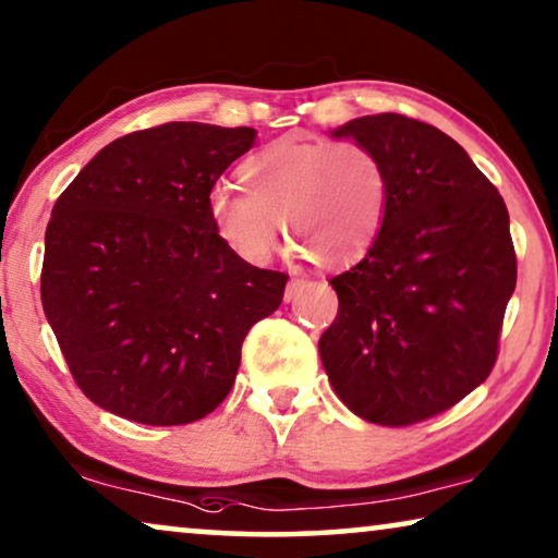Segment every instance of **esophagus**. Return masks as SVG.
<instances>
[{
    "label": "esophagus",
    "instance_id": "obj_1",
    "mask_svg": "<svg viewBox=\"0 0 558 558\" xmlns=\"http://www.w3.org/2000/svg\"><path fill=\"white\" fill-rule=\"evenodd\" d=\"M305 288V280L303 278H290L288 288H286V301H295L298 293Z\"/></svg>",
    "mask_w": 558,
    "mask_h": 558
}]
</instances>
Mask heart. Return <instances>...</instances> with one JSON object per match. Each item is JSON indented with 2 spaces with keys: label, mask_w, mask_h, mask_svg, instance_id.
<instances>
[{
  "label": "heart",
  "mask_w": 558,
  "mask_h": 558,
  "mask_svg": "<svg viewBox=\"0 0 558 558\" xmlns=\"http://www.w3.org/2000/svg\"><path fill=\"white\" fill-rule=\"evenodd\" d=\"M245 194L217 186L209 225L242 260L268 263L286 230L290 245L316 268L359 263L387 222L391 179L372 146L359 141L278 138L238 169Z\"/></svg>",
  "instance_id": "b5f03b06"
}]
</instances>
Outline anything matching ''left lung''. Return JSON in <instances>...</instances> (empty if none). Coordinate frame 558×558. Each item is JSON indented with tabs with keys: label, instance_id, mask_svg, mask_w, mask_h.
<instances>
[{
	"label": "left lung",
	"instance_id": "8db88e82",
	"mask_svg": "<svg viewBox=\"0 0 558 558\" xmlns=\"http://www.w3.org/2000/svg\"><path fill=\"white\" fill-rule=\"evenodd\" d=\"M389 169L379 240L331 278L339 313L318 341L328 381L361 420L407 427L488 379L515 290L508 209L458 141L399 113L331 131Z\"/></svg>",
	"mask_w": 558,
	"mask_h": 558
}]
</instances>
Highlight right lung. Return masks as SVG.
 I'll list each match as a JSON object with an SVG mask.
<instances>
[{
	"label": "right lung",
	"mask_w": 558,
	"mask_h": 558,
	"mask_svg": "<svg viewBox=\"0 0 558 558\" xmlns=\"http://www.w3.org/2000/svg\"><path fill=\"white\" fill-rule=\"evenodd\" d=\"M253 144L247 125H154L100 148L54 202L43 308L100 410L190 425L230 395L242 341L288 282L234 255L209 225L211 186Z\"/></svg>",
	"instance_id": "obj_1"
}]
</instances>
